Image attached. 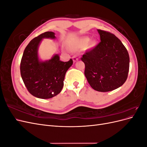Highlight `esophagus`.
<instances>
[{"instance_id": "esophagus-1", "label": "esophagus", "mask_w": 147, "mask_h": 147, "mask_svg": "<svg viewBox=\"0 0 147 147\" xmlns=\"http://www.w3.org/2000/svg\"><path fill=\"white\" fill-rule=\"evenodd\" d=\"M72 59H73V61L74 62V63H75V62H77L78 60V57H77L76 56H74L72 57Z\"/></svg>"}]
</instances>
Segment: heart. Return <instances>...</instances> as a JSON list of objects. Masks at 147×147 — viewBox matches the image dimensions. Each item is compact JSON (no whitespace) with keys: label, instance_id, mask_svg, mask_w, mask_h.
<instances>
[{"label":"heart","instance_id":"b5f03b06","mask_svg":"<svg viewBox=\"0 0 147 147\" xmlns=\"http://www.w3.org/2000/svg\"><path fill=\"white\" fill-rule=\"evenodd\" d=\"M90 41V38L88 37H84L82 38L81 39H80L78 43L80 46H82V47H84V46H86L87 45V43ZM96 45V41H92L90 43V46L91 47H93Z\"/></svg>","mask_w":147,"mask_h":147}]
</instances>
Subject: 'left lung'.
<instances>
[{"label": "left lung", "mask_w": 147, "mask_h": 147, "mask_svg": "<svg viewBox=\"0 0 147 147\" xmlns=\"http://www.w3.org/2000/svg\"><path fill=\"white\" fill-rule=\"evenodd\" d=\"M100 42L81 57L84 75L90 86L108 92L122 86L129 69V56L120 40L108 31L97 29Z\"/></svg>", "instance_id": "1"}]
</instances>
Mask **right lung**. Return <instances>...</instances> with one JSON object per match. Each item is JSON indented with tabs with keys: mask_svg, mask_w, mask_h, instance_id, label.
Here are the masks:
<instances>
[{
	"mask_svg": "<svg viewBox=\"0 0 147 147\" xmlns=\"http://www.w3.org/2000/svg\"><path fill=\"white\" fill-rule=\"evenodd\" d=\"M43 38H55V33L45 32L29 42L22 56L20 72L31 94L40 99H50L61 91L65 73L72 65L73 61L70 59L67 62L61 61L59 56L56 55L50 60L40 61L37 50Z\"/></svg>",
	"mask_w": 147,
	"mask_h": 147,
	"instance_id": "obj_1",
	"label": "right lung"
}]
</instances>
